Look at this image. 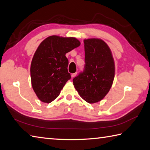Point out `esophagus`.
<instances>
[{
    "mask_svg": "<svg viewBox=\"0 0 150 150\" xmlns=\"http://www.w3.org/2000/svg\"><path fill=\"white\" fill-rule=\"evenodd\" d=\"M77 73L76 72V73H72V74L71 75V78L73 79V77H75L76 75H77Z\"/></svg>",
    "mask_w": 150,
    "mask_h": 150,
    "instance_id": "34e87169",
    "label": "esophagus"
}]
</instances>
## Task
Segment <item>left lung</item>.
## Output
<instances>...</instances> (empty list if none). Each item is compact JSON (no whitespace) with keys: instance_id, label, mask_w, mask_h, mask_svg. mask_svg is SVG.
Listing matches in <instances>:
<instances>
[{"instance_id":"left-lung-1","label":"left lung","mask_w":150,"mask_h":150,"mask_svg":"<svg viewBox=\"0 0 150 150\" xmlns=\"http://www.w3.org/2000/svg\"><path fill=\"white\" fill-rule=\"evenodd\" d=\"M84 71L73 79V85L84 101H101L109 92L115 75V64L107 44L99 38L84 40Z\"/></svg>"}]
</instances>
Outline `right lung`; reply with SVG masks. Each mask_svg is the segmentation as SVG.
Returning <instances> with one entry per match:
<instances>
[{
  "label": "right lung",
  "mask_w": 150,
  "mask_h": 150,
  "mask_svg": "<svg viewBox=\"0 0 150 150\" xmlns=\"http://www.w3.org/2000/svg\"><path fill=\"white\" fill-rule=\"evenodd\" d=\"M81 45L74 37L49 36L42 42L32 58L31 84L41 101L49 103L60 95L69 79L67 52Z\"/></svg>",
  "instance_id": "1"
}]
</instances>
